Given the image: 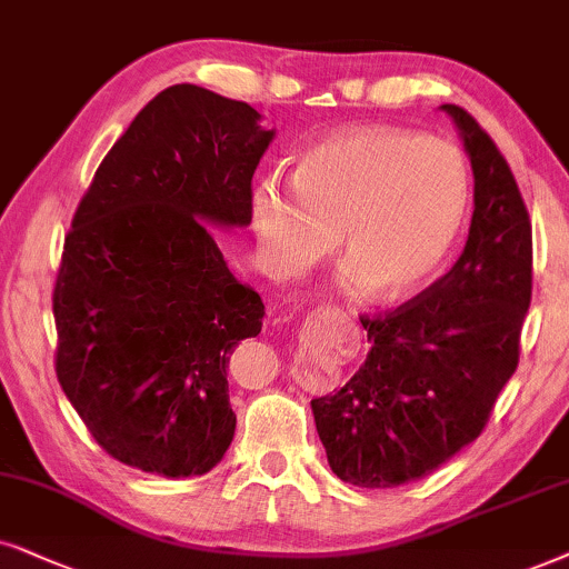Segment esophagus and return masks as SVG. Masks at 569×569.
<instances>
[{
  "mask_svg": "<svg viewBox=\"0 0 569 569\" xmlns=\"http://www.w3.org/2000/svg\"><path fill=\"white\" fill-rule=\"evenodd\" d=\"M330 312H332V315H340V312H338V309H330Z\"/></svg>",
  "mask_w": 569,
  "mask_h": 569,
  "instance_id": "34e87169",
  "label": "esophagus"
}]
</instances>
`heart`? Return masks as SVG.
Here are the masks:
<instances>
[{
    "label": "heart",
    "instance_id": "obj_1",
    "mask_svg": "<svg viewBox=\"0 0 569 569\" xmlns=\"http://www.w3.org/2000/svg\"><path fill=\"white\" fill-rule=\"evenodd\" d=\"M471 177L442 140L390 127L330 134L299 158L291 189L268 177L252 192V226L276 272L293 276L336 244L343 286L396 299L421 286L463 231Z\"/></svg>",
    "mask_w": 569,
    "mask_h": 569
}]
</instances>
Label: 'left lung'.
<instances>
[{"label": "left lung", "mask_w": 569, "mask_h": 569, "mask_svg": "<svg viewBox=\"0 0 569 569\" xmlns=\"http://www.w3.org/2000/svg\"><path fill=\"white\" fill-rule=\"evenodd\" d=\"M456 121L473 171V216L448 276L396 312L363 320L369 353L332 396L315 398L317 435L340 481L390 489L471 445L518 369L531 307L533 241L510 166L479 121Z\"/></svg>", "instance_id": "left-lung-1"}]
</instances>
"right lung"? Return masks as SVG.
Wrapping results in <instances>:
<instances>
[{
  "mask_svg": "<svg viewBox=\"0 0 569 569\" xmlns=\"http://www.w3.org/2000/svg\"><path fill=\"white\" fill-rule=\"evenodd\" d=\"M200 86L158 93L98 166L54 289L57 377L119 463L184 479L221 463L237 413L226 367L264 305L218 249L252 223V177L276 138Z\"/></svg>",
  "mask_w": 569,
  "mask_h": 569,
  "instance_id": "right-lung-1",
  "label": "right lung"
}]
</instances>
